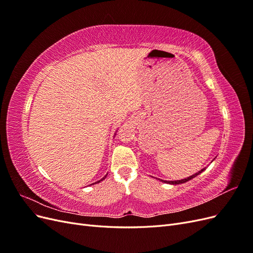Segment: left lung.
<instances>
[{
  "mask_svg": "<svg viewBox=\"0 0 253 253\" xmlns=\"http://www.w3.org/2000/svg\"><path fill=\"white\" fill-rule=\"evenodd\" d=\"M206 169V168H204L203 170H201L200 172L198 173H195V174H193L192 176H189V177H187V178H183V179H180V180H173V181H167V180H163L162 179V181L163 182H167V183H172V185H179V183H183V182H187L188 180H190V179H192V178H194V177H196V176L200 174V173H202L204 170Z\"/></svg>",
  "mask_w": 253,
  "mask_h": 253,
  "instance_id": "8db88e82",
  "label": "left lung"
}]
</instances>
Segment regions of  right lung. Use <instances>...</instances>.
Segmentation results:
<instances>
[{
	"instance_id": "obj_1",
	"label": "right lung",
	"mask_w": 253,
	"mask_h": 253,
	"mask_svg": "<svg viewBox=\"0 0 253 253\" xmlns=\"http://www.w3.org/2000/svg\"><path fill=\"white\" fill-rule=\"evenodd\" d=\"M106 175H108V174H106ZM106 175H105V176H104V177H103V178H102V179H100V180H98V181H96V182H94V183H97V182H100V181H101V180H103V179H104V178H105V177H106ZM94 183H91V185H94Z\"/></svg>"
}]
</instances>
